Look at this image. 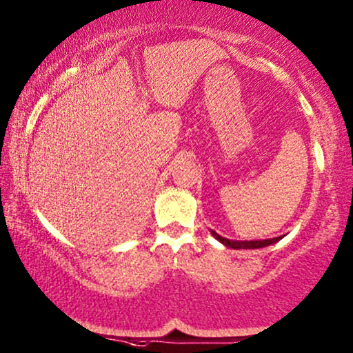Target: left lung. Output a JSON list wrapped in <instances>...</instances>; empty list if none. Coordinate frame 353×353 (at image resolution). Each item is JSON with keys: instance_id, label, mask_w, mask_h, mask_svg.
<instances>
[{"instance_id": "8db88e82", "label": "left lung", "mask_w": 353, "mask_h": 353, "mask_svg": "<svg viewBox=\"0 0 353 353\" xmlns=\"http://www.w3.org/2000/svg\"><path fill=\"white\" fill-rule=\"evenodd\" d=\"M212 236L219 240L223 245H226L229 248H234V250H250V248H263V247H269V245H272L275 242H279L282 237H274V239H265V240H229V239H224L216 234L214 231H212Z\"/></svg>"}]
</instances>
